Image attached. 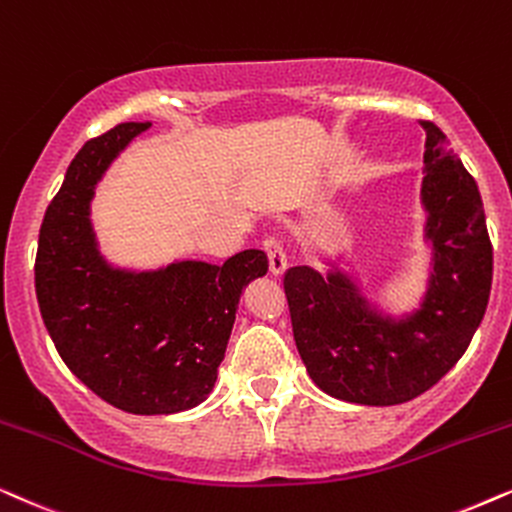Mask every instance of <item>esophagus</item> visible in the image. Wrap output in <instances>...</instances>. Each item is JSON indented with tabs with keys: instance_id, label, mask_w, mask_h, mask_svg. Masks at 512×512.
<instances>
[{
	"instance_id": "obj_1",
	"label": "esophagus",
	"mask_w": 512,
	"mask_h": 512,
	"mask_svg": "<svg viewBox=\"0 0 512 512\" xmlns=\"http://www.w3.org/2000/svg\"><path fill=\"white\" fill-rule=\"evenodd\" d=\"M264 250L269 255V269L274 276H283L288 271V255H285V248L281 245V241L276 238H267L264 241Z\"/></svg>"
}]
</instances>
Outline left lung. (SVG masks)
Segmentation results:
<instances>
[{
	"mask_svg": "<svg viewBox=\"0 0 512 512\" xmlns=\"http://www.w3.org/2000/svg\"><path fill=\"white\" fill-rule=\"evenodd\" d=\"M426 154L419 203L428 252L417 304L393 309L370 295L356 271L320 257L283 278L292 332L306 372L320 391L353 405H403L438 384L466 353L492 290V243L473 177L424 124Z\"/></svg>",
	"mask_w": 512,
	"mask_h": 512,
	"instance_id": "obj_1",
	"label": "left lung"
}]
</instances>
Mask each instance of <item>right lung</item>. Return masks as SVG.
<instances>
[{"instance_id":"add662e5","label":"right lung","mask_w":512,"mask_h":512,"mask_svg":"<svg viewBox=\"0 0 512 512\" xmlns=\"http://www.w3.org/2000/svg\"><path fill=\"white\" fill-rule=\"evenodd\" d=\"M152 121L88 140L39 229L34 288L60 358L81 384L131 414L192 410L215 388L243 288L269 271L264 250L224 264L173 260L156 269L112 262L100 250L95 189Z\"/></svg>"}]
</instances>
